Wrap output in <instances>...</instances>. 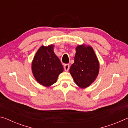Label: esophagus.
I'll use <instances>...</instances> for the list:
<instances>
[{
  "label": "esophagus",
  "instance_id": "obj_1",
  "mask_svg": "<svg viewBox=\"0 0 128 128\" xmlns=\"http://www.w3.org/2000/svg\"><path fill=\"white\" fill-rule=\"evenodd\" d=\"M64 70L66 71H68L69 69V65L68 64H66L64 66Z\"/></svg>",
  "mask_w": 128,
  "mask_h": 128
}]
</instances>
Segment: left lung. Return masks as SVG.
I'll return each mask as SVG.
<instances>
[{
  "instance_id": "obj_1",
  "label": "left lung",
  "mask_w": 128,
  "mask_h": 128,
  "mask_svg": "<svg viewBox=\"0 0 128 128\" xmlns=\"http://www.w3.org/2000/svg\"><path fill=\"white\" fill-rule=\"evenodd\" d=\"M76 50L74 62L69 72L79 87L85 88L89 86L98 76L99 62L92 47L79 45Z\"/></svg>"
}]
</instances>
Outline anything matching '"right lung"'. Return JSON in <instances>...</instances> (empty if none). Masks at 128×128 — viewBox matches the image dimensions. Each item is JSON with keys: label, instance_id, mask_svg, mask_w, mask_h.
Wrapping results in <instances>:
<instances>
[{"label": "right lung", "instance_id": "right-lung-1", "mask_svg": "<svg viewBox=\"0 0 128 128\" xmlns=\"http://www.w3.org/2000/svg\"><path fill=\"white\" fill-rule=\"evenodd\" d=\"M54 46H41L32 62V72L38 83L44 86L55 84L63 71V66L55 54Z\"/></svg>", "mask_w": 128, "mask_h": 128}]
</instances>
